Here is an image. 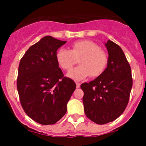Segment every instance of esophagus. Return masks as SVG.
Here are the masks:
<instances>
[{
    "label": "esophagus",
    "instance_id": "esophagus-1",
    "mask_svg": "<svg viewBox=\"0 0 146 146\" xmlns=\"http://www.w3.org/2000/svg\"><path fill=\"white\" fill-rule=\"evenodd\" d=\"M80 87V82H76V88H79Z\"/></svg>",
    "mask_w": 146,
    "mask_h": 146
}]
</instances>
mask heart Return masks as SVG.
I'll use <instances>...</instances> for the list:
<instances>
[{"instance_id":"heart-1","label":"heart","mask_w":146,"mask_h":146,"mask_svg":"<svg viewBox=\"0 0 146 146\" xmlns=\"http://www.w3.org/2000/svg\"><path fill=\"white\" fill-rule=\"evenodd\" d=\"M56 59L65 70H70L78 60L80 65L68 73V76L75 80H82L90 76L92 78L101 76L109 63L107 52L90 40L73 42L69 50L60 48L56 54Z\"/></svg>"}]
</instances>
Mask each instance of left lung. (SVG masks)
I'll return each instance as SVG.
<instances>
[{
    "instance_id": "1",
    "label": "left lung",
    "mask_w": 146,
    "mask_h": 146,
    "mask_svg": "<svg viewBox=\"0 0 146 146\" xmlns=\"http://www.w3.org/2000/svg\"><path fill=\"white\" fill-rule=\"evenodd\" d=\"M109 63L101 76L80 88L85 115L98 124H105L117 119L124 111L133 85L131 69L118 44L109 40L105 44Z\"/></svg>"
}]
</instances>
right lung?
Instances as JSON below:
<instances>
[{"label":"right lung","instance_id":"obj_1","mask_svg":"<svg viewBox=\"0 0 146 146\" xmlns=\"http://www.w3.org/2000/svg\"><path fill=\"white\" fill-rule=\"evenodd\" d=\"M66 43L46 36L29 47L19 64L20 104L27 115L40 124H54L62 118L76 90L75 82L65 77L56 59V51Z\"/></svg>","mask_w":146,"mask_h":146}]
</instances>
